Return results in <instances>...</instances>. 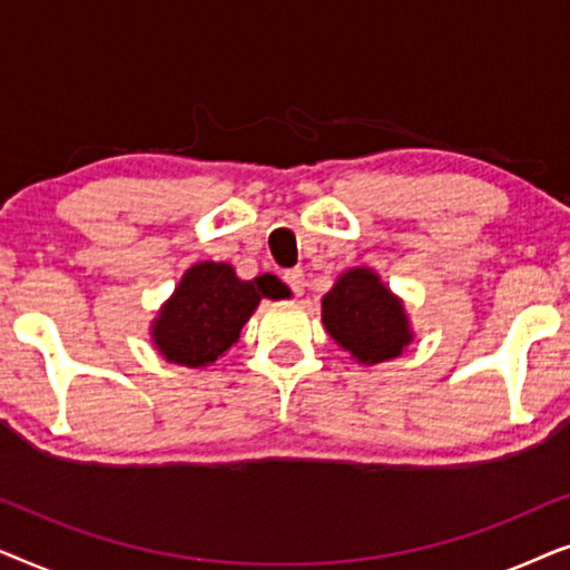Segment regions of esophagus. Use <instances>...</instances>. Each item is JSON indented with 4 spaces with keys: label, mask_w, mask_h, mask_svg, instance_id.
<instances>
[{
    "label": "esophagus",
    "mask_w": 570,
    "mask_h": 570,
    "mask_svg": "<svg viewBox=\"0 0 570 570\" xmlns=\"http://www.w3.org/2000/svg\"><path fill=\"white\" fill-rule=\"evenodd\" d=\"M283 279H285L287 287H291V291H293L295 295H303V287H306V275H303L301 269H291V272H285Z\"/></svg>",
    "instance_id": "1"
}]
</instances>
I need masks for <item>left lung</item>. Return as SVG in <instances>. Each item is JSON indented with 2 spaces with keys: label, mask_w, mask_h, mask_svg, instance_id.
<instances>
[{
  "label": "left lung",
  "mask_w": 570,
  "mask_h": 570,
  "mask_svg": "<svg viewBox=\"0 0 570 570\" xmlns=\"http://www.w3.org/2000/svg\"><path fill=\"white\" fill-rule=\"evenodd\" d=\"M322 324L361 365L400 357L415 340L404 301L371 267L342 272L322 298Z\"/></svg>",
  "instance_id": "obj_1"
}]
</instances>
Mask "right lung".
Instances as JSON below:
<instances>
[{"label":"right lung","instance_id":"obj_1","mask_svg":"<svg viewBox=\"0 0 570 570\" xmlns=\"http://www.w3.org/2000/svg\"><path fill=\"white\" fill-rule=\"evenodd\" d=\"M262 298H291L275 275L240 279L225 262H197L150 322V340L168 363L207 368L236 345Z\"/></svg>","mask_w":570,"mask_h":570}]
</instances>
